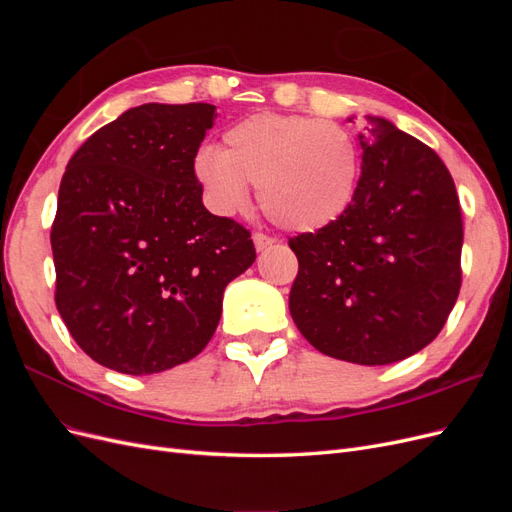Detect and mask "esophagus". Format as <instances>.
I'll use <instances>...</instances> for the list:
<instances>
[{
	"label": "esophagus",
	"mask_w": 512,
	"mask_h": 512,
	"mask_svg": "<svg viewBox=\"0 0 512 512\" xmlns=\"http://www.w3.org/2000/svg\"><path fill=\"white\" fill-rule=\"evenodd\" d=\"M252 239H254V245H256L258 252H265L267 247H271V245L275 243V239L269 237V235H265V232H254Z\"/></svg>",
	"instance_id": "obj_1"
}]
</instances>
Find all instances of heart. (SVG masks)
<instances>
[{
	"label": "heart",
	"mask_w": 512,
	"mask_h": 512,
	"mask_svg": "<svg viewBox=\"0 0 512 512\" xmlns=\"http://www.w3.org/2000/svg\"><path fill=\"white\" fill-rule=\"evenodd\" d=\"M359 175L361 151L350 132L303 115H252L226 130L224 151L205 147L194 158V177L213 211H243L252 183L267 218L297 232L342 218Z\"/></svg>",
	"instance_id": "1"
}]
</instances>
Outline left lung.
<instances>
[{
	"label": "left lung",
	"mask_w": 512,
	"mask_h": 512,
	"mask_svg": "<svg viewBox=\"0 0 512 512\" xmlns=\"http://www.w3.org/2000/svg\"><path fill=\"white\" fill-rule=\"evenodd\" d=\"M359 188L342 218L288 241L290 316L322 354L404 361L438 337L461 288L463 222L438 153L367 115Z\"/></svg>",
	"instance_id": "obj_1"
}]
</instances>
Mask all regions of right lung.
Returning a JSON list of instances; mask_svg holds the SVG:
<instances>
[{
  "label": "right lung",
  "mask_w": 512,
  "mask_h": 512,
  "mask_svg": "<svg viewBox=\"0 0 512 512\" xmlns=\"http://www.w3.org/2000/svg\"><path fill=\"white\" fill-rule=\"evenodd\" d=\"M205 102L134 106L74 153L51 228L55 303L74 342L130 376L209 344L224 288L256 260L250 230L203 205L194 158Z\"/></svg>",
  "instance_id": "right-lung-1"
}]
</instances>
